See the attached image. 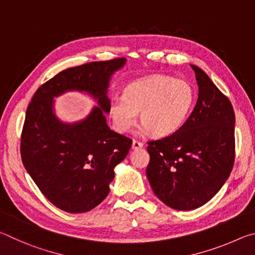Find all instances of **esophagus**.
<instances>
[{"label": "esophagus", "mask_w": 255, "mask_h": 255, "mask_svg": "<svg viewBox=\"0 0 255 255\" xmlns=\"http://www.w3.org/2000/svg\"><path fill=\"white\" fill-rule=\"evenodd\" d=\"M144 146V144L141 143V141H139V140H136V139H133L132 140V145H131V147H132V149H139V148H141Z\"/></svg>", "instance_id": "esophagus-1"}]
</instances>
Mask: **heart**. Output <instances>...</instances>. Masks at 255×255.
I'll list each match as a JSON object with an SVG mask.
<instances>
[{
  "label": "heart",
  "mask_w": 255,
  "mask_h": 255,
  "mask_svg": "<svg viewBox=\"0 0 255 255\" xmlns=\"http://www.w3.org/2000/svg\"><path fill=\"white\" fill-rule=\"evenodd\" d=\"M196 102V91L190 82L169 75H152L131 82L124 97L115 98L109 114L115 128L127 132L137 120L156 137L170 136L183 126Z\"/></svg>",
  "instance_id": "obj_1"
}]
</instances>
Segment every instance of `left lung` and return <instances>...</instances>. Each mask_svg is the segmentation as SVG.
<instances>
[{
    "label": "left lung",
    "mask_w": 255,
    "mask_h": 255,
    "mask_svg": "<svg viewBox=\"0 0 255 255\" xmlns=\"http://www.w3.org/2000/svg\"><path fill=\"white\" fill-rule=\"evenodd\" d=\"M195 71L199 94L178 131L147 141L146 175L159 200L176 210L205 205L230 176L235 161L233 106L206 73Z\"/></svg>",
    "instance_id": "obj_1"
}]
</instances>
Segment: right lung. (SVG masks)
<instances>
[{
    "label": "right lung",
    "mask_w": 255,
    "mask_h": 255,
    "mask_svg": "<svg viewBox=\"0 0 255 255\" xmlns=\"http://www.w3.org/2000/svg\"><path fill=\"white\" fill-rule=\"evenodd\" d=\"M126 58L90 62L59 72L41 84L25 112L21 132L22 163L51 204L71 214L93 209L109 193L115 166L127 156L130 138L108 127L107 89ZM67 89L91 93L98 100L84 122L65 125L54 117L52 98Z\"/></svg>",
    "instance_id": "add662e5"
}]
</instances>
